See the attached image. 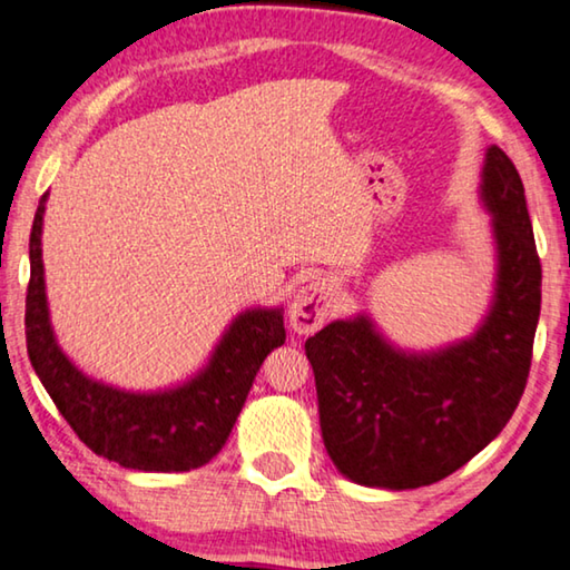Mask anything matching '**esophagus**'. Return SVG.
<instances>
[{
    "mask_svg": "<svg viewBox=\"0 0 570 570\" xmlns=\"http://www.w3.org/2000/svg\"><path fill=\"white\" fill-rule=\"evenodd\" d=\"M336 285L328 277H316L308 285H303L291 305V326L298 334H313L324 326V321L332 311Z\"/></svg>",
    "mask_w": 570,
    "mask_h": 570,
    "instance_id": "34e87169",
    "label": "esophagus"
}]
</instances>
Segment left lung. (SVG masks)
<instances>
[{
	"mask_svg": "<svg viewBox=\"0 0 570 570\" xmlns=\"http://www.w3.org/2000/svg\"><path fill=\"white\" fill-rule=\"evenodd\" d=\"M481 200L493 216L497 295L470 340L403 352L367 316L305 342L321 436L340 473L375 489H419L478 455L514 414L532 365L542 267L524 185L499 146L485 151Z\"/></svg>",
	"mask_w": 570,
	"mask_h": 570,
	"instance_id": "left-lung-1",
	"label": "left lung"
}]
</instances>
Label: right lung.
Instances as JSON below:
<instances>
[{"mask_svg":"<svg viewBox=\"0 0 570 570\" xmlns=\"http://www.w3.org/2000/svg\"><path fill=\"white\" fill-rule=\"evenodd\" d=\"M46 197L30 230V283L24 340L40 383L95 455L144 473H183L210 463L224 448L262 362L285 344L283 308L238 313L210 362L185 385L130 393L81 373L56 342L43 279Z\"/></svg>","mask_w":570,"mask_h":570,"instance_id":"1","label":"right lung"}]
</instances>
